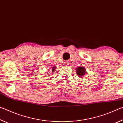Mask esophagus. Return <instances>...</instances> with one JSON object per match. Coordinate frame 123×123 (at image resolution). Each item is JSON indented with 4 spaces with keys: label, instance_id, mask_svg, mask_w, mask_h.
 <instances>
[{
    "label": "esophagus",
    "instance_id": "1",
    "mask_svg": "<svg viewBox=\"0 0 123 123\" xmlns=\"http://www.w3.org/2000/svg\"><path fill=\"white\" fill-rule=\"evenodd\" d=\"M69 61H68V60H66V61H65L64 62V65H65V66H68L69 65Z\"/></svg>",
    "mask_w": 123,
    "mask_h": 123
}]
</instances>
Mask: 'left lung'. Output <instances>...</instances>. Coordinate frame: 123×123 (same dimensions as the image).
Listing matches in <instances>:
<instances>
[{"label":"left lung","instance_id":"left-lung-1","mask_svg":"<svg viewBox=\"0 0 123 123\" xmlns=\"http://www.w3.org/2000/svg\"><path fill=\"white\" fill-rule=\"evenodd\" d=\"M77 74L78 76L81 77L86 74V69L83 67H78L77 69Z\"/></svg>","mask_w":123,"mask_h":123}]
</instances>
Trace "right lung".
<instances>
[{
  "label": "right lung",
  "instance_id": "right-lung-1",
  "mask_svg": "<svg viewBox=\"0 0 123 123\" xmlns=\"http://www.w3.org/2000/svg\"><path fill=\"white\" fill-rule=\"evenodd\" d=\"M54 68H55V67H54ZM53 69H54V68H53ZM54 69H53V70H52V71H54Z\"/></svg>",
  "mask_w": 123,
  "mask_h": 123
}]
</instances>
